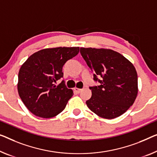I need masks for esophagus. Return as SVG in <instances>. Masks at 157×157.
Here are the masks:
<instances>
[{"label":"esophagus","mask_w":157,"mask_h":157,"mask_svg":"<svg viewBox=\"0 0 157 157\" xmlns=\"http://www.w3.org/2000/svg\"><path fill=\"white\" fill-rule=\"evenodd\" d=\"M82 90V89H79V88H77V87L75 88V92L78 93V94L80 93V92H81Z\"/></svg>","instance_id":"obj_1"}]
</instances>
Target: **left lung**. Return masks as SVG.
Masks as SVG:
<instances>
[{"instance_id":"8db88e82","label":"left lung","mask_w":157,"mask_h":157,"mask_svg":"<svg viewBox=\"0 0 157 157\" xmlns=\"http://www.w3.org/2000/svg\"><path fill=\"white\" fill-rule=\"evenodd\" d=\"M80 53L94 72V79L100 83L90 87L92 97L86 101L88 108L103 118L121 116L133 104L138 92L134 65L111 49L82 47Z\"/></svg>"}]
</instances>
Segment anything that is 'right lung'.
Segmentation results:
<instances>
[{
	"label": "right lung",
	"mask_w": 157,
	"mask_h": 157,
	"mask_svg": "<svg viewBox=\"0 0 157 157\" xmlns=\"http://www.w3.org/2000/svg\"><path fill=\"white\" fill-rule=\"evenodd\" d=\"M79 47L44 48L30 56L21 66L17 90L25 106L34 115L53 118L63 111L73 95L64 81L56 83L63 76V66L78 54Z\"/></svg>",
	"instance_id": "add662e5"
}]
</instances>
